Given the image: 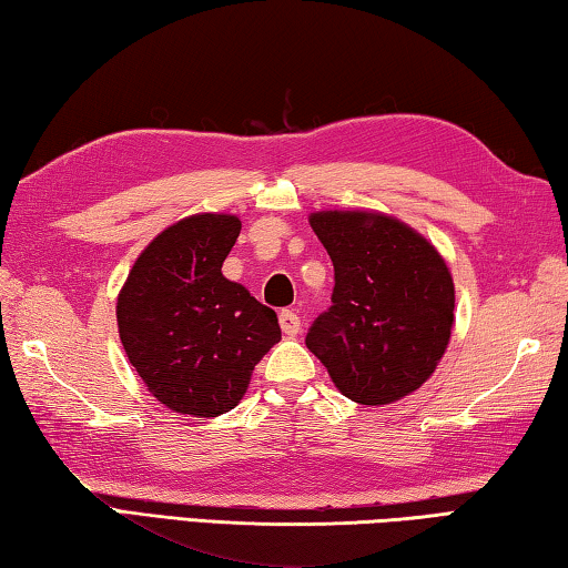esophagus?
<instances>
[{
	"label": "esophagus",
	"mask_w": 568,
	"mask_h": 568,
	"mask_svg": "<svg viewBox=\"0 0 568 568\" xmlns=\"http://www.w3.org/2000/svg\"><path fill=\"white\" fill-rule=\"evenodd\" d=\"M278 324H282V332L284 334H290V337H294V334H300L302 320H300V314H296V312L282 310V312H278Z\"/></svg>",
	"instance_id": "obj_1"
}]
</instances>
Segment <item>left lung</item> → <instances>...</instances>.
Masks as SVG:
<instances>
[{
  "label": "left lung",
  "instance_id": "1",
  "mask_svg": "<svg viewBox=\"0 0 568 568\" xmlns=\"http://www.w3.org/2000/svg\"><path fill=\"white\" fill-rule=\"evenodd\" d=\"M310 223L334 264V290L306 347L359 405L415 393L450 342L455 286L445 258L385 213L317 211Z\"/></svg>",
  "mask_w": 568,
  "mask_h": 568
}]
</instances>
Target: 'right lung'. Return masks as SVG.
Segmentation results:
<instances>
[{"label":"right lung","instance_id":"right-lung-1","mask_svg":"<svg viewBox=\"0 0 568 568\" xmlns=\"http://www.w3.org/2000/svg\"><path fill=\"white\" fill-rule=\"evenodd\" d=\"M241 221L196 213L161 231L118 294L123 349L158 403L193 417L234 410L282 339L276 312L221 274Z\"/></svg>","mask_w":568,"mask_h":568}]
</instances>
